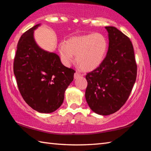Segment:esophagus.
<instances>
[{"label": "esophagus", "mask_w": 151, "mask_h": 151, "mask_svg": "<svg viewBox=\"0 0 151 151\" xmlns=\"http://www.w3.org/2000/svg\"><path fill=\"white\" fill-rule=\"evenodd\" d=\"M81 76V75L79 73H78L77 72H76L75 73V75H74V77H75V78L76 79V78H78L79 76Z\"/></svg>", "instance_id": "1"}]
</instances>
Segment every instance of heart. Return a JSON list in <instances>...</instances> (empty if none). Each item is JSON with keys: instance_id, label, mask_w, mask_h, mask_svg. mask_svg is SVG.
<instances>
[{"instance_id": "heart-1", "label": "heart", "mask_w": 151, "mask_h": 151, "mask_svg": "<svg viewBox=\"0 0 151 151\" xmlns=\"http://www.w3.org/2000/svg\"><path fill=\"white\" fill-rule=\"evenodd\" d=\"M106 38L100 33L73 37L61 42L59 52L63 63L70 65L76 56V63L81 70L90 72L101 65L108 50Z\"/></svg>"}]
</instances>
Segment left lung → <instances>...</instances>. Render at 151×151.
<instances>
[{"label": "left lung", "mask_w": 151, "mask_h": 151, "mask_svg": "<svg viewBox=\"0 0 151 151\" xmlns=\"http://www.w3.org/2000/svg\"><path fill=\"white\" fill-rule=\"evenodd\" d=\"M109 49L101 65L86 75L85 98L93 112L109 115L126 103L136 81L137 66L129 38L115 27H106Z\"/></svg>", "instance_id": "1"}]
</instances>
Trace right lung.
<instances>
[{
    "label": "right lung",
    "mask_w": 151,
    "mask_h": 151,
    "mask_svg": "<svg viewBox=\"0 0 151 151\" xmlns=\"http://www.w3.org/2000/svg\"><path fill=\"white\" fill-rule=\"evenodd\" d=\"M40 25H35L20 37L13 70L24 101L35 111L50 113L63 104L75 71L64 66L56 53L43 50L37 44L34 30Z\"/></svg>",
    "instance_id": "1"
}]
</instances>
